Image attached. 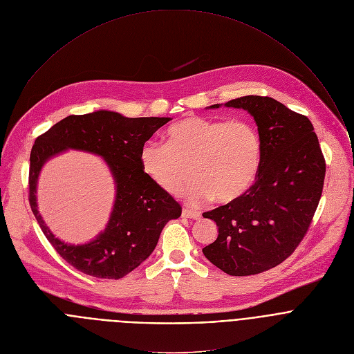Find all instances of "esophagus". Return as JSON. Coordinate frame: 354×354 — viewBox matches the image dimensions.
<instances>
[{"label":"esophagus","mask_w":354,"mask_h":354,"mask_svg":"<svg viewBox=\"0 0 354 354\" xmlns=\"http://www.w3.org/2000/svg\"><path fill=\"white\" fill-rule=\"evenodd\" d=\"M181 216H183L184 218H192V220H199V218H201V213H198V212H191V210H188V209H184L183 213H181Z\"/></svg>","instance_id":"esophagus-1"}]
</instances>
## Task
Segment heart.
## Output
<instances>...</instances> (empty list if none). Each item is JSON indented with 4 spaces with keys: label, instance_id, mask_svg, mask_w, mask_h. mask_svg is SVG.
Here are the masks:
<instances>
[{
    "label": "heart",
    "instance_id": "heart-1",
    "mask_svg": "<svg viewBox=\"0 0 354 354\" xmlns=\"http://www.w3.org/2000/svg\"><path fill=\"white\" fill-rule=\"evenodd\" d=\"M166 144L149 141L140 152L142 171L160 189L177 195L188 181L187 201L199 206L212 198L231 203L254 184L261 138L248 122L188 116L169 126Z\"/></svg>",
    "mask_w": 354,
    "mask_h": 354
}]
</instances>
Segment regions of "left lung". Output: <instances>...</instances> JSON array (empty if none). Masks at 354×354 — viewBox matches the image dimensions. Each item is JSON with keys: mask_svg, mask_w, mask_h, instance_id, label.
Wrapping results in <instances>:
<instances>
[{"mask_svg": "<svg viewBox=\"0 0 354 354\" xmlns=\"http://www.w3.org/2000/svg\"><path fill=\"white\" fill-rule=\"evenodd\" d=\"M224 106L253 116L261 158L242 198L203 213L216 221L218 236L202 252L224 272L243 277L278 266L297 248L322 194L325 160L311 122L274 98L246 95Z\"/></svg>", "mask_w": 354, "mask_h": 354, "instance_id": "obj_1", "label": "left lung"}]
</instances>
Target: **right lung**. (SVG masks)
<instances>
[{"mask_svg": "<svg viewBox=\"0 0 354 354\" xmlns=\"http://www.w3.org/2000/svg\"><path fill=\"white\" fill-rule=\"evenodd\" d=\"M170 118H126L97 111L72 115L41 134L30 153L29 202L44 235L71 266L108 279H119L137 268L153 252L163 227L181 216V206L141 169L140 152ZM68 149L101 156L115 180L117 196L110 221L95 240L83 245L57 239L37 209V181L42 166Z\"/></svg>", "mask_w": 354, "mask_h": 354, "instance_id": "obj_1", "label": "right lung"}]
</instances>
